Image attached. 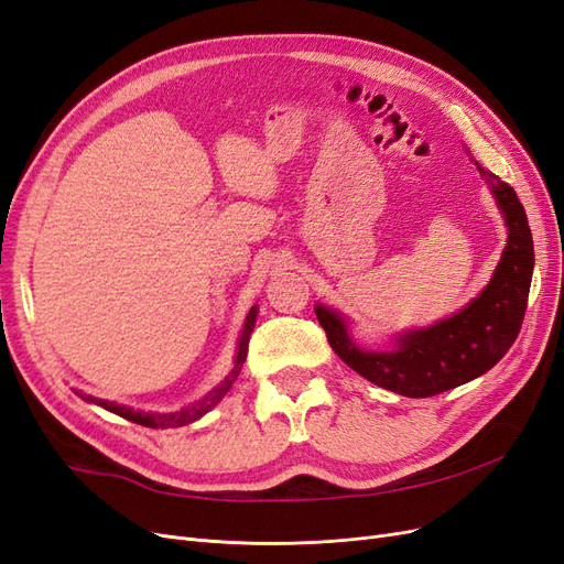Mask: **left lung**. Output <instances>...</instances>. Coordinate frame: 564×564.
<instances>
[{
  "mask_svg": "<svg viewBox=\"0 0 564 564\" xmlns=\"http://www.w3.org/2000/svg\"><path fill=\"white\" fill-rule=\"evenodd\" d=\"M478 170L490 182L509 240L490 284L467 307L426 328L403 332L392 349L373 352L349 338L347 324L336 310L315 305L334 352L366 380L401 397H434L488 373L509 352L525 317L534 268L525 207L509 184L488 170Z\"/></svg>",
  "mask_w": 564,
  "mask_h": 564,
  "instance_id": "1",
  "label": "left lung"
}]
</instances>
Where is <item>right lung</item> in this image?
<instances>
[{
    "mask_svg": "<svg viewBox=\"0 0 564 564\" xmlns=\"http://www.w3.org/2000/svg\"><path fill=\"white\" fill-rule=\"evenodd\" d=\"M257 315H259V310H257V305H254V307L249 310V315H247V319H245V328H242V334H240L238 355H236V364H232V371H230V373L224 378V382H221L219 387H215V390H212L207 397H203L200 401L182 408V411H174V413H144V411H132V408H128V405H119V403L105 401V399H95V397H88V394H82V392H76V394H79V397L86 399V401H90V403H97V405L107 408L109 413H116V415H121V417H126V420H130V422L142 424V426H151V430H167V426H184V424H188V422H196V420H200L207 411H212V408H215V405L224 399V394L230 390L232 382L238 380V376H240V371H242V364H245V359H247L249 336H251V332H254Z\"/></svg>",
    "mask_w": 564,
    "mask_h": 564,
    "instance_id": "add662e5",
    "label": "right lung"
}]
</instances>
